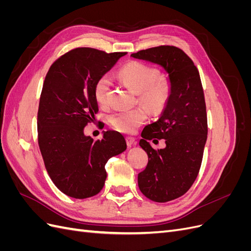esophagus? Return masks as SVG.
<instances>
[{
	"instance_id": "esophagus-1",
	"label": "esophagus",
	"mask_w": 251,
	"mask_h": 251,
	"mask_svg": "<svg viewBox=\"0 0 251 251\" xmlns=\"http://www.w3.org/2000/svg\"><path fill=\"white\" fill-rule=\"evenodd\" d=\"M126 146L128 148H131V147H133L136 144V140H135L134 137H128V136H127V137L126 138Z\"/></svg>"
}]
</instances>
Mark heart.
<instances>
[{
    "mask_svg": "<svg viewBox=\"0 0 251 251\" xmlns=\"http://www.w3.org/2000/svg\"><path fill=\"white\" fill-rule=\"evenodd\" d=\"M120 80L137 94L139 102L143 103L155 114L161 113L168 105L172 88L168 79L159 77L156 68L140 62H131L125 65L118 72ZM111 79L102 75L94 85V97L100 107H105L109 101ZM148 119V112L143 107L128 111H118L109 117L110 125L116 131L132 134Z\"/></svg>",
    "mask_w": 251,
    "mask_h": 251,
    "instance_id": "b5f03b06",
    "label": "heart"
}]
</instances>
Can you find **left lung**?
Wrapping results in <instances>:
<instances>
[{
    "label": "left lung",
    "instance_id": "8db88e82",
    "mask_svg": "<svg viewBox=\"0 0 251 251\" xmlns=\"http://www.w3.org/2000/svg\"><path fill=\"white\" fill-rule=\"evenodd\" d=\"M131 56L160 65L171 82V98L161 117L141 133L139 146L149 162L138 174V186L147 198L169 202L191 188L201 168L207 115L200 74L191 57L175 46L141 50ZM151 139H164L167 147L153 149L147 142Z\"/></svg>",
    "mask_w": 251,
    "mask_h": 251
}]
</instances>
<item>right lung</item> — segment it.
I'll return each instance as SVG.
<instances>
[{
  "mask_svg": "<svg viewBox=\"0 0 251 251\" xmlns=\"http://www.w3.org/2000/svg\"><path fill=\"white\" fill-rule=\"evenodd\" d=\"M126 54L75 48L51 65L44 80L37 112L39 147L52 182L72 198L100 193L107 178L105 163L126 149L118 132H104L96 141L83 134L98 111L96 80Z\"/></svg>",
  "mask_w": 251,
  "mask_h": 251,
  "instance_id": "obj_1",
  "label": "right lung"
}]
</instances>
